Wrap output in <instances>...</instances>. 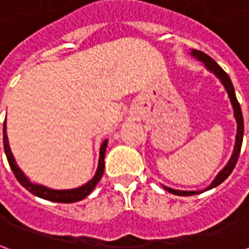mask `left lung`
<instances>
[{"label": "left lung", "instance_id": "obj_1", "mask_svg": "<svg viewBox=\"0 0 249 249\" xmlns=\"http://www.w3.org/2000/svg\"><path fill=\"white\" fill-rule=\"evenodd\" d=\"M192 56H195L196 58H198L200 61H203L207 66V69H209L211 71H213L216 76L219 77L220 81L223 82V85L227 89L228 92V96H230L231 104L233 107V114H235V119L237 121V135H236V144H235V149H233V155L231 157L230 162L225 165V168L221 171V172L216 176V178L213 180V183L211 184L207 189H212V188L217 187L219 184H221L224 181L225 178L230 176L233 168H235L236 162L239 160V155H240V149H241V144H243V135H244V120H243V113H241V108L240 104L237 101L235 94V89H233V85H232V81H231L230 76L223 71V68L214 61L212 57H209L208 54H205L204 52L196 51L193 49L192 51ZM165 191H168L169 193H173V195H178V196H192V195H196L198 192H188V191H176V189H172V188L164 187Z\"/></svg>", "mask_w": 249, "mask_h": 249}]
</instances>
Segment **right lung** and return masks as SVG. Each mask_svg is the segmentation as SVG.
<instances>
[{"instance_id": "add662e5", "label": "right lung", "mask_w": 249, "mask_h": 249, "mask_svg": "<svg viewBox=\"0 0 249 249\" xmlns=\"http://www.w3.org/2000/svg\"><path fill=\"white\" fill-rule=\"evenodd\" d=\"M107 145H108V141L105 140L101 144V148H100V160H98V168L97 172H96V176L87 183L82 187L77 188V189H71V191H53V189H49V188L42 187V185H36V184H32L25 178V175L21 172V169L17 167V164L14 161L13 156H12V152H10V148H9L8 144V136H6V126L3 125V149H5V155H6V159H8V162L12 171H13L14 176L18 180V183L28 189L30 193H33L36 196H38L41 198H45V200H49V201H54V203H76V201H80L82 198H85L92 192L94 187L97 185V183L101 180L104 173V168H105V164H104V159H105V151H107Z\"/></svg>"}]
</instances>
